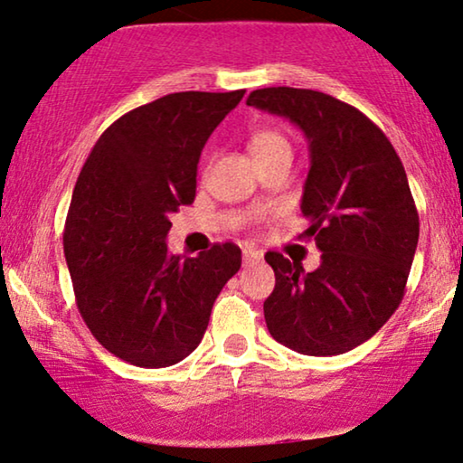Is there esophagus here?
I'll return each mask as SVG.
<instances>
[{
	"label": "esophagus",
	"instance_id": "1",
	"mask_svg": "<svg viewBox=\"0 0 463 463\" xmlns=\"http://www.w3.org/2000/svg\"><path fill=\"white\" fill-rule=\"evenodd\" d=\"M262 262V251H258L254 248H245L243 250V264L245 267H251V264Z\"/></svg>",
	"mask_w": 463,
	"mask_h": 463
}]
</instances>
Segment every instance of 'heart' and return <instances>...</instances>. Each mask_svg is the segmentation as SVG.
I'll return each mask as SVG.
<instances>
[{
    "label": "heart",
    "mask_w": 463,
    "mask_h": 463,
    "mask_svg": "<svg viewBox=\"0 0 463 463\" xmlns=\"http://www.w3.org/2000/svg\"><path fill=\"white\" fill-rule=\"evenodd\" d=\"M250 150L256 160L275 156V154H292V146L286 135L275 128H260L250 137Z\"/></svg>",
    "instance_id": "b5f03b06"
}]
</instances>
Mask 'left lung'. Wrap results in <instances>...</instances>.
I'll list each match as a JSON object with an SVG mask.
<instances>
[{
	"label": "left lung",
	"instance_id": "left-lung-1",
	"mask_svg": "<svg viewBox=\"0 0 463 463\" xmlns=\"http://www.w3.org/2000/svg\"><path fill=\"white\" fill-rule=\"evenodd\" d=\"M248 106L283 116L309 141L300 209L322 251L313 273L267 251V328L298 354H345L379 332L404 296L419 215L402 160L371 118L326 92L270 86L250 92Z\"/></svg>",
	"mask_w": 463,
	"mask_h": 463
}]
</instances>
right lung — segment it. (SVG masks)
I'll list each match as a JSON object with an SVG mask.
<instances>
[{
	"label": "right lung",
	"instance_id": "1",
	"mask_svg": "<svg viewBox=\"0 0 463 463\" xmlns=\"http://www.w3.org/2000/svg\"><path fill=\"white\" fill-rule=\"evenodd\" d=\"M245 90L165 95L120 116L86 158L67 212L63 250L78 311L120 360L165 368L199 347L235 243L194 258L167 250L169 215L196 194V165Z\"/></svg>",
	"mask_w": 463,
	"mask_h": 463
}]
</instances>
